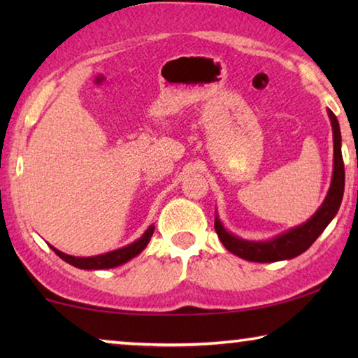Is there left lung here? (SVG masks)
Instances as JSON below:
<instances>
[{"instance_id": "8db88e82", "label": "left lung", "mask_w": 358, "mask_h": 358, "mask_svg": "<svg viewBox=\"0 0 358 358\" xmlns=\"http://www.w3.org/2000/svg\"><path fill=\"white\" fill-rule=\"evenodd\" d=\"M331 131H333V175L329 192L324 199V202L317 208L310 220L282 232L276 237L264 241L245 240L237 237L232 232L224 227L220 216H215V230L220 237L221 243L226 246V250L235 256H238L250 262H278V260H289L301 252H305L314 241L317 240L325 227L336 216L339 205L343 201L344 194V162L341 155V131L339 123L330 108L329 110Z\"/></svg>"}]
</instances>
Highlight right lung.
<instances>
[{"instance_id":"1","label":"right lung","mask_w":358,"mask_h":358,"mask_svg":"<svg viewBox=\"0 0 358 358\" xmlns=\"http://www.w3.org/2000/svg\"><path fill=\"white\" fill-rule=\"evenodd\" d=\"M155 232V226H151L145 230L143 235L141 238H137L136 241H132L131 245L120 248V250H115L106 254H99V256H93V257H76V256H69V254H64L59 250H57L55 246L48 245L52 248V251L57 254V256L62 257L64 262H68L71 265L77 266V268L82 270H104V268H113V266H120L128 262V260L134 259L138 256L147 245L150 243L151 235Z\"/></svg>"}]
</instances>
